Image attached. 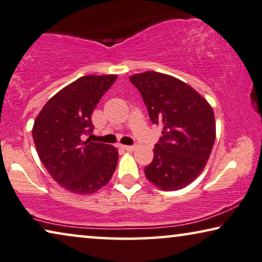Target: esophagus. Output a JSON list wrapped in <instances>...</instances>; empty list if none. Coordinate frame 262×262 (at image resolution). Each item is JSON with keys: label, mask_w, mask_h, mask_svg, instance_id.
<instances>
[{"label": "esophagus", "mask_w": 262, "mask_h": 262, "mask_svg": "<svg viewBox=\"0 0 262 262\" xmlns=\"http://www.w3.org/2000/svg\"><path fill=\"white\" fill-rule=\"evenodd\" d=\"M122 148L128 150V152H132V150H134L135 147L134 146H122Z\"/></svg>", "instance_id": "1"}]
</instances>
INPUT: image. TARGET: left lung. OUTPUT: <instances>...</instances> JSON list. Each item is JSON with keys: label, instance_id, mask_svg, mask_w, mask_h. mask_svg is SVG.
<instances>
[{"label": "left lung", "instance_id": "left-lung-1", "mask_svg": "<svg viewBox=\"0 0 262 262\" xmlns=\"http://www.w3.org/2000/svg\"><path fill=\"white\" fill-rule=\"evenodd\" d=\"M138 88L152 123L163 128L146 178L165 191L192 183L203 171L216 139L215 115L208 101L186 83L147 71L129 77Z\"/></svg>", "mask_w": 262, "mask_h": 262}]
</instances>
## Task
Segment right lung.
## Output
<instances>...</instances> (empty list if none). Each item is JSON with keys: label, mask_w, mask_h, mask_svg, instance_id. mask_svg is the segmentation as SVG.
<instances>
[{"label": "right lung", "mask_w": 262, "mask_h": 262, "mask_svg": "<svg viewBox=\"0 0 262 262\" xmlns=\"http://www.w3.org/2000/svg\"><path fill=\"white\" fill-rule=\"evenodd\" d=\"M116 75L83 76L49 99L32 129L41 163L65 190L90 194L105 186L115 172L119 152L112 145L91 142V115Z\"/></svg>", "instance_id": "obj_1"}]
</instances>
